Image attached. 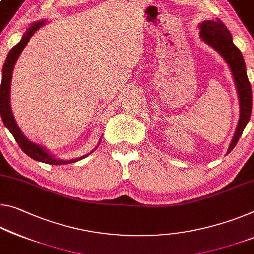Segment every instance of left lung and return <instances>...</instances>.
<instances>
[{"label":"left lung","instance_id":"1","mask_svg":"<svg viewBox=\"0 0 254 254\" xmlns=\"http://www.w3.org/2000/svg\"><path fill=\"white\" fill-rule=\"evenodd\" d=\"M200 35L204 42L214 47L218 53L226 60L229 67L234 75L235 84L239 92L240 98V121L237 124V128L234 138L229 146L228 152H231L236 146L240 136L242 135L244 127L247 126L251 116L252 111V90L251 84L249 81L247 71H245V63L243 55L232 40V35L229 33L227 27L220 20L217 21H203L200 25ZM227 152V154H228Z\"/></svg>","mask_w":254,"mask_h":254}]
</instances>
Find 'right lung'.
Listing matches in <instances>:
<instances>
[{"label":"right lung","instance_id":"1","mask_svg":"<svg viewBox=\"0 0 254 254\" xmlns=\"http://www.w3.org/2000/svg\"><path fill=\"white\" fill-rule=\"evenodd\" d=\"M45 21H39L37 23H34L31 26L26 35L23 36L22 39L15 45L14 47L11 48V51L9 52V55L5 60V63H4L3 66V72H2V82H1V87H0V113H1V118L9 131L12 133V135L14 136L15 141L19 144V147L21 148V150L25 152L26 155H28L30 158H33L35 160H38V162L42 163H46V164H51V165H63V164H67V163H75L78 160L84 158L86 156L80 157V158H75V159H71V160H60L53 158L51 155H48L47 152L44 150L43 147H39L38 144H35L33 142H30L25 135L21 133V131L19 130V127L15 123L13 115H12V111H11V106H10V84H11V79H12V71H13L14 64L17 59L19 58L20 53H21L23 48L29 42V39L31 38L36 31L39 29V27H42Z\"/></svg>","mask_w":254,"mask_h":254}]
</instances>
